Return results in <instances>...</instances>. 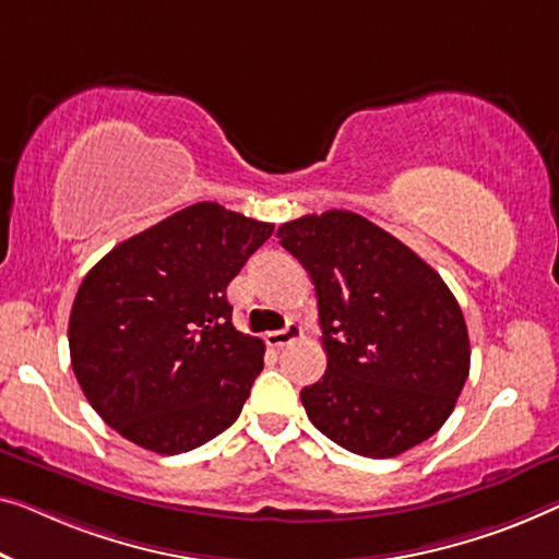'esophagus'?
Here are the masks:
<instances>
[{"mask_svg":"<svg viewBox=\"0 0 559 559\" xmlns=\"http://www.w3.org/2000/svg\"><path fill=\"white\" fill-rule=\"evenodd\" d=\"M298 336H301V326H298L296 321H288L286 329L269 331L263 338H265V344H269L271 348H283V346L294 344V341H296Z\"/></svg>","mask_w":559,"mask_h":559,"instance_id":"obj_1","label":"esophagus"}]
</instances>
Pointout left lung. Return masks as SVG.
I'll return each mask as SVG.
<instances>
[{"label": "left lung", "mask_w": 559, "mask_h": 559, "mask_svg": "<svg viewBox=\"0 0 559 559\" xmlns=\"http://www.w3.org/2000/svg\"><path fill=\"white\" fill-rule=\"evenodd\" d=\"M278 238L319 298L329 364L301 391L313 427L371 460L439 431L469 377V333L439 273L352 211L283 223Z\"/></svg>", "instance_id": "8db88e82"}]
</instances>
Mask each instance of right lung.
<instances>
[{
  "instance_id": "1",
  "label": "right lung",
  "mask_w": 559,
  "mask_h": 559,
  "mask_svg": "<svg viewBox=\"0 0 559 559\" xmlns=\"http://www.w3.org/2000/svg\"><path fill=\"white\" fill-rule=\"evenodd\" d=\"M273 223L195 203L115 246L70 313V359L105 424L155 454L190 452L238 419L265 344L236 331L228 283Z\"/></svg>"
}]
</instances>
